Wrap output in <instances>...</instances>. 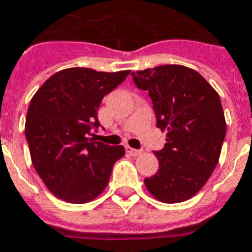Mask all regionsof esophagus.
<instances>
[{"mask_svg":"<svg viewBox=\"0 0 252 252\" xmlns=\"http://www.w3.org/2000/svg\"><path fill=\"white\" fill-rule=\"evenodd\" d=\"M126 152L132 156H139V155L143 154V151L141 150H135V148H131V147H126Z\"/></svg>","mask_w":252,"mask_h":252,"instance_id":"1","label":"esophagus"}]
</instances>
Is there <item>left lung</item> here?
<instances>
[{
	"mask_svg": "<svg viewBox=\"0 0 252 252\" xmlns=\"http://www.w3.org/2000/svg\"><path fill=\"white\" fill-rule=\"evenodd\" d=\"M136 87L148 91L156 126L167 131L164 148L155 151L159 169L144 179L151 195L180 203L196 195L219 161L225 136L219 94L202 74L183 65L132 72Z\"/></svg>",
	"mask_w": 252,
	"mask_h": 252,
	"instance_id": "obj_1",
	"label": "left lung"
}]
</instances>
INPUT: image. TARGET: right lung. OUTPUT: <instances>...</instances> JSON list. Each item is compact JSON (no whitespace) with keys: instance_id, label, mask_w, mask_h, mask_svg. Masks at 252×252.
I'll use <instances>...</instances> for the list:
<instances>
[{"instance_id":"obj_1","label":"right lung","mask_w":252,"mask_h":252,"mask_svg":"<svg viewBox=\"0 0 252 252\" xmlns=\"http://www.w3.org/2000/svg\"><path fill=\"white\" fill-rule=\"evenodd\" d=\"M129 70L63 69L50 76L31 100L25 136L33 167L50 192L73 204L91 202L105 189L123 145L89 137L97 129V109L105 94Z\"/></svg>"}]
</instances>
